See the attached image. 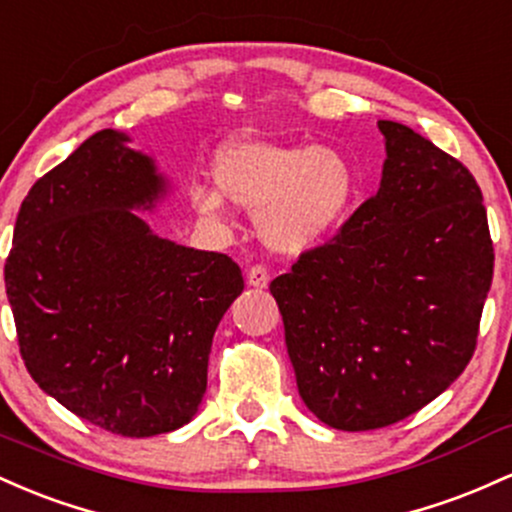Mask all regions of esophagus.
<instances>
[{
	"instance_id": "esophagus-1",
	"label": "esophagus",
	"mask_w": 512,
	"mask_h": 512,
	"mask_svg": "<svg viewBox=\"0 0 512 512\" xmlns=\"http://www.w3.org/2000/svg\"><path fill=\"white\" fill-rule=\"evenodd\" d=\"M268 280H271V273H268V268L261 266V263H256V266H251L249 271H246V283L251 287H266Z\"/></svg>"
}]
</instances>
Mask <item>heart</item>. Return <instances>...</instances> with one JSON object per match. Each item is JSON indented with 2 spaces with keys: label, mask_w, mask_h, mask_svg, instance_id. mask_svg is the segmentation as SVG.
Wrapping results in <instances>:
<instances>
[{
  "label": "heart",
  "mask_w": 512,
  "mask_h": 512,
  "mask_svg": "<svg viewBox=\"0 0 512 512\" xmlns=\"http://www.w3.org/2000/svg\"><path fill=\"white\" fill-rule=\"evenodd\" d=\"M217 188L239 208L258 212L263 239L275 249L300 251L341 225L355 195L353 166L333 147L237 140L217 157ZM193 205L208 217L222 212L215 191H193Z\"/></svg>",
  "instance_id": "1"
}]
</instances>
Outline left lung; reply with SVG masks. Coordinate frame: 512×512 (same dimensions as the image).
Wrapping results in <instances>:
<instances>
[{
  "mask_svg": "<svg viewBox=\"0 0 512 512\" xmlns=\"http://www.w3.org/2000/svg\"><path fill=\"white\" fill-rule=\"evenodd\" d=\"M380 191L271 283L307 409L338 430L404 421L472 360L493 278L472 171L394 120Z\"/></svg>",
  "mask_w": 512,
  "mask_h": 512,
  "instance_id": "left-lung-1",
  "label": "left lung"
}]
</instances>
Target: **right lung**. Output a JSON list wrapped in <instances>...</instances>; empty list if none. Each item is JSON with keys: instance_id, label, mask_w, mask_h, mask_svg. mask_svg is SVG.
Instances as JSON below:
<instances>
[{"instance_id": "obj_1", "label": "right lung", "mask_w": 512, "mask_h": 512, "mask_svg": "<svg viewBox=\"0 0 512 512\" xmlns=\"http://www.w3.org/2000/svg\"><path fill=\"white\" fill-rule=\"evenodd\" d=\"M125 142L96 132L33 183L4 285L38 387L108 433L149 438L198 411L212 336L244 278L227 254L149 232L132 208L166 186Z\"/></svg>"}]
</instances>
